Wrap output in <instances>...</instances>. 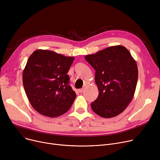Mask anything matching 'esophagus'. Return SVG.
Masks as SVG:
<instances>
[{
	"label": "esophagus",
	"instance_id": "obj_1",
	"mask_svg": "<svg viewBox=\"0 0 160 160\" xmlns=\"http://www.w3.org/2000/svg\"><path fill=\"white\" fill-rule=\"evenodd\" d=\"M83 90H84V88H81V89H79V90H78V92H79V93H82V92H83Z\"/></svg>",
	"mask_w": 160,
	"mask_h": 160
}]
</instances>
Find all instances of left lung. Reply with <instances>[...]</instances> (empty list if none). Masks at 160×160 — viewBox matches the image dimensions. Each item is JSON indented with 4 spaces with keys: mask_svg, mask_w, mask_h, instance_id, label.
I'll return each instance as SVG.
<instances>
[{
    "mask_svg": "<svg viewBox=\"0 0 160 160\" xmlns=\"http://www.w3.org/2000/svg\"><path fill=\"white\" fill-rule=\"evenodd\" d=\"M94 68L99 95L91 103L98 116L110 118L123 112L134 97L138 78L136 61L123 46L117 45L87 55Z\"/></svg>",
    "mask_w": 160,
    "mask_h": 160,
    "instance_id": "1",
    "label": "left lung"
}]
</instances>
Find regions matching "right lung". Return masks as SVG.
<instances>
[{
  "label": "right lung",
  "instance_id": "1",
  "mask_svg": "<svg viewBox=\"0 0 160 160\" xmlns=\"http://www.w3.org/2000/svg\"><path fill=\"white\" fill-rule=\"evenodd\" d=\"M74 60L50 50H37L22 73L26 94L33 108L50 118L66 113L76 98L67 73Z\"/></svg>",
  "mask_w": 160,
  "mask_h": 160
}]
</instances>
